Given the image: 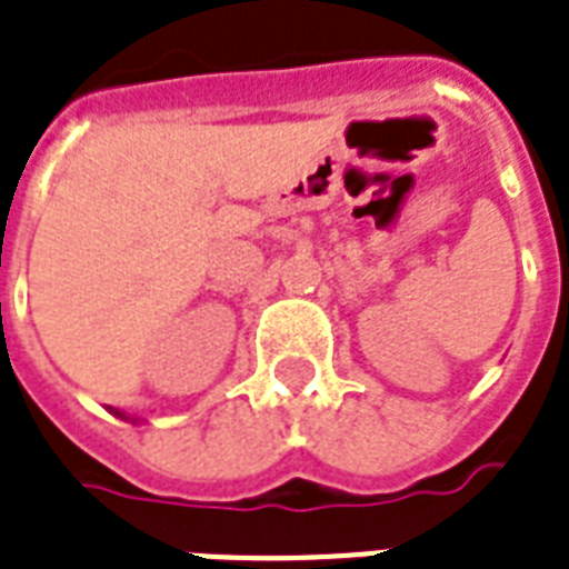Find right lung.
<instances>
[{"mask_svg": "<svg viewBox=\"0 0 569 569\" xmlns=\"http://www.w3.org/2000/svg\"><path fill=\"white\" fill-rule=\"evenodd\" d=\"M112 412H116V416H121V418H127V421H136V418H130V416H124V412H118V409H112Z\"/></svg>", "mask_w": 569, "mask_h": 569, "instance_id": "right-lung-1", "label": "right lung"}]
</instances>
